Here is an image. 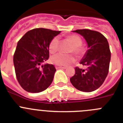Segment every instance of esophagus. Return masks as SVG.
I'll return each mask as SVG.
<instances>
[{
  "mask_svg": "<svg viewBox=\"0 0 123 123\" xmlns=\"http://www.w3.org/2000/svg\"><path fill=\"white\" fill-rule=\"evenodd\" d=\"M55 68L56 69H59V68H62V69H66L67 67H62V66H57V65H55Z\"/></svg>",
  "mask_w": 123,
  "mask_h": 123,
  "instance_id": "esophagus-1",
  "label": "esophagus"
}]
</instances>
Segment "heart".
<instances>
[{"label":"heart","mask_w":123,"mask_h":123,"mask_svg":"<svg viewBox=\"0 0 123 123\" xmlns=\"http://www.w3.org/2000/svg\"><path fill=\"white\" fill-rule=\"evenodd\" d=\"M67 39L73 44L70 49V52H74L78 56H81L85 52V49L81 45L82 40L79 36L73 34L67 37ZM59 40L57 37H55L51 40L49 45L50 52L54 54L58 50ZM50 62L53 64L59 66H68L69 64L75 62V57L73 55H65L63 54H58L52 56Z\"/></svg>","instance_id":"heart-1"}]
</instances>
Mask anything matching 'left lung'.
Returning <instances> with one entry per match:
<instances>
[{
	"label": "left lung",
	"mask_w": 123,
	"mask_h": 123,
	"mask_svg": "<svg viewBox=\"0 0 123 123\" xmlns=\"http://www.w3.org/2000/svg\"><path fill=\"white\" fill-rule=\"evenodd\" d=\"M73 32L85 39L89 49L80 62L86 69L76 67L70 81L79 91L92 92L102 86L108 75L111 59L109 44L106 37L97 31L84 29Z\"/></svg>",
	"instance_id": "left-lung-1"
}]
</instances>
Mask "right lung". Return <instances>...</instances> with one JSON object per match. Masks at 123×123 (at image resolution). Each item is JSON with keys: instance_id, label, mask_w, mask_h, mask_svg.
<instances>
[{"instance_id": "1", "label": "right lung", "mask_w": 123, "mask_h": 123, "mask_svg": "<svg viewBox=\"0 0 123 123\" xmlns=\"http://www.w3.org/2000/svg\"><path fill=\"white\" fill-rule=\"evenodd\" d=\"M60 32L36 28L28 31L18 42L13 55L14 67L18 82L27 92H42L53 81L55 67L42 63L49 57L50 42Z\"/></svg>"}]
</instances>
